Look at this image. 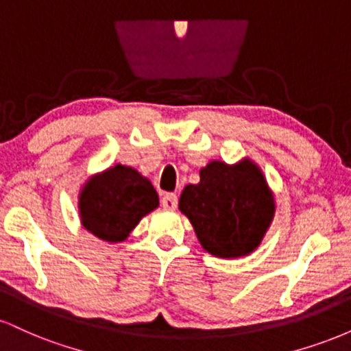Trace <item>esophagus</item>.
Returning a JSON list of instances; mask_svg holds the SVG:
<instances>
[{
  "label": "esophagus",
  "mask_w": 351,
  "mask_h": 351,
  "mask_svg": "<svg viewBox=\"0 0 351 351\" xmlns=\"http://www.w3.org/2000/svg\"><path fill=\"white\" fill-rule=\"evenodd\" d=\"M162 206L168 211H175L176 206H178V196L175 193H167L162 198Z\"/></svg>",
  "instance_id": "esophagus-1"
}]
</instances>
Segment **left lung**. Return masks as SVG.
<instances>
[{
	"label": "left lung",
	"mask_w": 351,
	"mask_h": 351,
	"mask_svg": "<svg viewBox=\"0 0 351 351\" xmlns=\"http://www.w3.org/2000/svg\"><path fill=\"white\" fill-rule=\"evenodd\" d=\"M178 208L204 251L237 259L263 243L276 216V198L259 165L244 156L232 165L211 160L199 170V183L184 186Z\"/></svg>",
	"instance_id": "left-lung-1"
}]
</instances>
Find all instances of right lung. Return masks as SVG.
<instances>
[{
	"mask_svg": "<svg viewBox=\"0 0 351 351\" xmlns=\"http://www.w3.org/2000/svg\"><path fill=\"white\" fill-rule=\"evenodd\" d=\"M79 217L86 231L106 243H123L160 206L152 181L127 165L94 173L79 191Z\"/></svg>",
	"mask_w": 351,
	"mask_h": 351,
	"instance_id": "add662e5",
	"label": "right lung"
}]
</instances>
